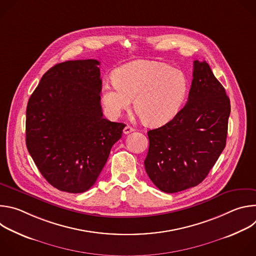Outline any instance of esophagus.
Segmentation results:
<instances>
[{"label": "esophagus", "instance_id": "34e87169", "mask_svg": "<svg viewBox=\"0 0 256 256\" xmlns=\"http://www.w3.org/2000/svg\"><path fill=\"white\" fill-rule=\"evenodd\" d=\"M132 132H134V128H132L130 126H124V134H130Z\"/></svg>", "mask_w": 256, "mask_h": 256}]
</instances>
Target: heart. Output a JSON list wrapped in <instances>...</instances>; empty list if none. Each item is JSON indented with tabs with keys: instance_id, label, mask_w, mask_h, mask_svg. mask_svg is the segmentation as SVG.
Returning a JSON list of instances; mask_svg holds the SVG:
<instances>
[{
	"instance_id": "heart-1",
	"label": "heart",
	"mask_w": 256,
	"mask_h": 256,
	"mask_svg": "<svg viewBox=\"0 0 256 256\" xmlns=\"http://www.w3.org/2000/svg\"><path fill=\"white\" fill-rule=\"evenodd\" d=\"M188 88L181 70L159 62L136 60L118 68L114 79L104 83L101 99L107 114L118 118L134 97V108L144 122L161 126L178 114Z\"/></svg>"
}]
</instances>
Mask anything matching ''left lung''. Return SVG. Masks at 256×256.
I'll return each mask as SVG.
<instances>
[{"mask_svg": "<svg viewBox=\"0 0 256 256\" xmlns=\"http://www.w3.org/2000/svg\"><path fill=\"white\" fill-rule=\"evenodd\" d=\"M184 107L166 124L148 132L144 169L167 194L196 186L208 176L226 146L230 99L206 60L194 62Z\"/></svg>", "mask_w": 256, "mask_h": 256, "instance_id": "left-lung-1", "label": "left lung"}]
</instances>
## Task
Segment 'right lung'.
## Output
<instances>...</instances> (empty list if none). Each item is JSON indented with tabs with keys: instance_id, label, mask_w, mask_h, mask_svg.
Masks as SVG:
<instances>
[{
	"instance_id": "1",
	"label": "right lung",
	"mask_w": 256,
	"mask_h": 256,
	"mask_svg": "<svg viewBox=\"0 0 256 256\" xmlns=\"http://www.w3.org/2000/svg\"><path fill=\"white\" fill-rule=\"evenodd\" d=\"M96 60L50 68L26 108V146L36 167L58 190L81 194L94 186L124 124L103 118Z\"/></svg>"
}]
</instances>
